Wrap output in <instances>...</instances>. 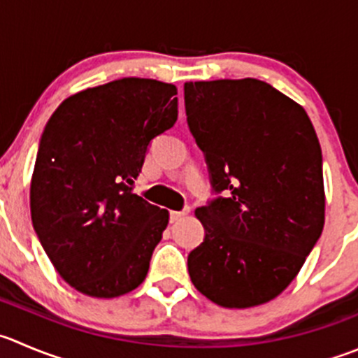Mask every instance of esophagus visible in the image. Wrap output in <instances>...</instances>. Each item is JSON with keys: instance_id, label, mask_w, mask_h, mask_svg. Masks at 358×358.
Here are the masks:
<instances>
[{"instance_id": "esophagus-1", "label": "esophagus", "mask_w": 358, "mask_h": 358, "mask_svg": "<svg viewBox=\"0 0 358 358\" xmlns=\"http://www.w3.org/2000/svg\"><path fill=\"white\" fill-rule=\"evenodd\" d=\"M189 211H190L189 206L183 208L182 211H171V213H169V218H171V222H176V220H180V218H182V217H185V215L189 213Z\"/></svg>"}]
</instances>
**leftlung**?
Masks as SVG:
<instances>
[{
	"label": "left lung",
	"mask_w": 358,
	"mask_h": 358,
	"mask_svg": "<svg viewBox=\"0 0 358 358\" xmlns=\"http://www.w3.org/2000/svg\"><path fill=\"white\" fill-rule=\"evenodd\" d=\"M187 124L213 201L196 210L204 239L189 275L224 308H252L292 283L325 222L322 148L301 105L257 78L187 82Z\"/></svg>",
	"instance_id": "1"
}]
</instances>
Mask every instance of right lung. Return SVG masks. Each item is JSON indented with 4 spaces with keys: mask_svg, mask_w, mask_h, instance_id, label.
Wrapping results in <instances>:
<instances>
[{
    "mask_svg": "<svg viewBox=\"0 0 358 358\" xmlns=\"http://www.w3.org/2000/svg\"><path fill=\"white\" fill-rule=\"evenodd\" d=\"M176 87L120 78L69 96L41 134L31 218L61 278L112 299L141 285L169 220L133 183L148 145L178 119Z\"/></svg>",
    "mask_w": 358,
    "mask_h": 358,
    "instance_id": "add662e5",
    "label": "right lung"
}]
</instances>
